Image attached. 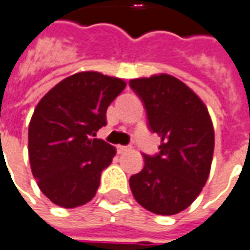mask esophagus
Masks as SVG:
<instances>
[{"mask_svg":"<svg viewBox=\"0 0 250 250\" xmlns=\"http://www.w3.org/2000/svg\"><path fill=\"white\" fill-rule=\"evenodd\" d=\"M129 149H130V146H125V145H118V146H117L118 153H124V152H126V150Z\"/></svg>","mask_w":250,"mask_h":250,"instance_id":"obj_1","label":"esophagus"}]
</instances>
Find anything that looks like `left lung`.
Wrapping results in <instances>:
<instances>
[{
  "mask_svg": "<svg viewBox=\"0 0 250 250\" xmlns=\"http://www.w3.org/2000/svg\"><path fill=\"white\" fill-rule=\"evenodd\" d=\"M160 136L156 156L129 179L134 199L150 213L173 215L190 206L206 185L214 153V128L203 101L178 78L159 74L132 79Z\"/></svg>",
  "mask_w": 250,
  "mask_h": 250,
  "instance_id": "8db88e82",
  "label": "left lung"
}]
</instances>
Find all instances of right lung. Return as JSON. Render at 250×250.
I'll use <instances>...</instances> for the list:
<instances>
[{"mask_svg":"<svg viewBox=\"0 0 250 250\" xmlns=\"http://www.w3.org/2000/svg\"><path fill=\"white\" fill-rule=\"evenodd\" d=\"M125 87L120 78L78 72L37 104L28 129V153L33 178L52 203L74 208L94 198L101 172L116 155L113 145L94 137Z\"/></svg>","mask_w":250,"mask_h":250,"instance_id":"obj_1","label":"right lung"}]
</instances>
